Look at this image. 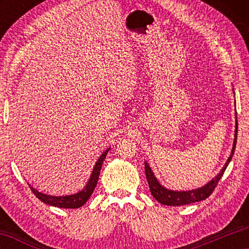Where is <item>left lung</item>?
Wrapping results in <instances>:
<instances>
[{"instance_id": "left-lung-1", "label": "left lung", "mask_w": 249, "mask_h": 249, "mask_svg": "<svg viewBox=\"0 0 249 249\" xmlns=\"http://www.w3.org/2000/svg\"><path fill=\"white\" fill-rule=\"evenodd\" d=\"M236 141H237V120H236V125H235V138L233 142V148H231V156L229 157V159H227L224 167L222 168L220 174H218L215 178H213L210 182L203 185L202 188H197V189H195V190H190V191L168 190V189L162 187V185L158 182L157 178L154 176V172L151 171L148 163L145 161V174H146L147 181H148V185H149L151 195H153V196L159 202V203L165 204V205H170V206L185 205V204H190V203H195V202L205 200L206 197H209L211 195H212V192L214 191V189H215V187L217 185L218 181H220L223 174H224L226 167L229 166V163L231 160V157H233L234 155Z\"/></svg>"}]
</instances>
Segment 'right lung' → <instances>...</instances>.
Returning a JSON list of instances; mask_svg holds the SVG:
<instances>
[{"label": "right lung", "instance_id": "add662e5", "mask_svg": "<svg viewBox=\"0 0 249 249\" xmlns=\"http://www.w3.org/2000/svg\"><path fill=\"white\" fill-rule=\"evenodd\" d=\"M108 150L109 148L105 150L104 153L100 156V158L98 159V161H96L95 166L93 168V171H92V174L90 176L89 181H88L86 187L83 188V190H81L80 192L74 193V195H71V196H53L44 195V193L35 190V189L31 187V184H29L31 190L41 202H44L46 204L58 206V208H62V209L80 208V206H82L88 200H89V197L91 196L92 193H93L94 189L96 187V183H98L99 181V176H100L101 168H102V163L104 161L105 157H107V154L108 153Z\"/></svg>", "mask_w": 249, "mask_h": 249}]
</instances>
